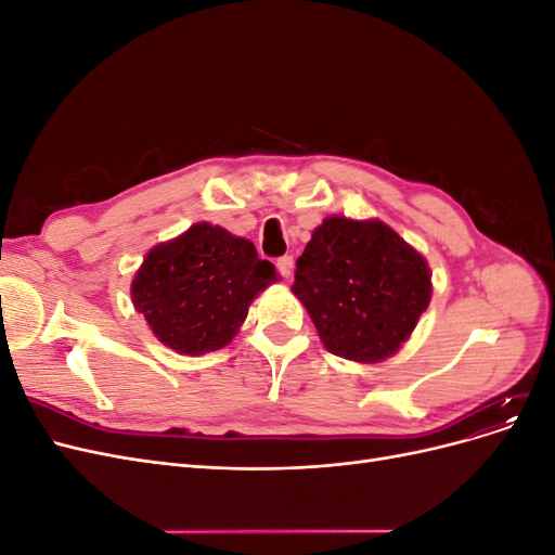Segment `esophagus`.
Instances as JSON below:
<instances>
[{
  "mask_svg": "<svg viewBox=\"0 0 555 555\" xmlns=\"http://www.w3.org/2000/svg\"><path fill=\"white\" fill-rule=\"evenodd\" d=\"M278 271H280L282 278L289 280V275L294 273V257H282V259H278Z\"/></svg>",
  "mask_w": 555,
  "mask_h": 555,
  "instance_id": "34e87169",
  "label": "esophagus"
}]
</instances>
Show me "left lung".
<instances>
[{
  "mask_svg": "<svg viewBox=\"0 0 555 555\" xmlns=\"http://www.w3.org/2000/svg\"><path fill=\"white\" fill-rule=\"evenodd\" d=\"M292 292L331 354L382 363L410 340L433 282L426 257L389 224L331 215L296 259Z\"/></svg>",
  "mask_w": 555,
  "mask_h": 555,
  "instance_id": "8db88e82",
  "label": "left lung"
}]
</instances>
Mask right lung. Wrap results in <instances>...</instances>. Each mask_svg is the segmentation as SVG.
Listing matches in <instances>:
<instances>
[{
    "mask_svg": "<svg viewBox=\"0 0 555 555\" xmlns=\"http://www.w3.org/2000/svg\"><path fill=\"white\" fill-rule=\"evenodd\" d=\"M278 280L255 243L196 222L147 251L131 280V300L162 345L201 357L227 347L251 300Z\"/></svg>",
    "mask_w": 555,
    "mask_h": 555,
    "instance_id": "1",
    "label": "right lung"
}]
</instances>
